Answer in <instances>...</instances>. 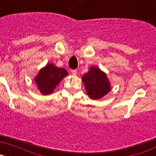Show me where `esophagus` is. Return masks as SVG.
<instances>
[{
	"instance_id": "1",
	"label": "esophagus",
	"mask_w": 156,
	"mask_h": 156,
	"mask_svg": "<svg viewBox=\"0 0 156 156\" xmlns=\"http://www.w3.org/2000/svg\"><path fill=\"white\" fill-rule=\"evenodd\" d=\"M71 73L73 74V75H76V74L77 73V71H76V69L71 70Z\"/></svg>"
}]
</instances>
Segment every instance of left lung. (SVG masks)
I'll return each mask as SVG.
<instances>
[{
  "mask_svg": "<svg viewBox=\"0 0 156 156\" xmlns=\"http://www.w3.org/2000/svg\"><path fill=\"white\" fill-rule=\"evenodd\" d=\"M87 94L90 98L99 99L111 90V83L105 72L96 66H90L82 76Z\"/></svg>",
  "mask_w": 156,
  "mask_h": 156,
  "instance_id": "left-lung-1",
  "label": "left lung"
}]
</instances>
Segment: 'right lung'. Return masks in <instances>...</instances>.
I'll list each match as a JSON object with an SVG mask.
<instances>
[{
    "label": "right lung",
    "instance_id": "right-lung-1",
    "mask_svg": "<svg viewBox=\"0 0 156 156\" xmlns=\"http://www.w3.org/2000/svg\"><path fill=\"white\" fill-rule=\"evenodd\" d=\"M69 73L63 68H58L52 63H48L41 69L34 78L37 89L44 95L51 94Z\"/></svg>",
    "mask_w": 156,
    "mask_h": 156
}]
</instances>
